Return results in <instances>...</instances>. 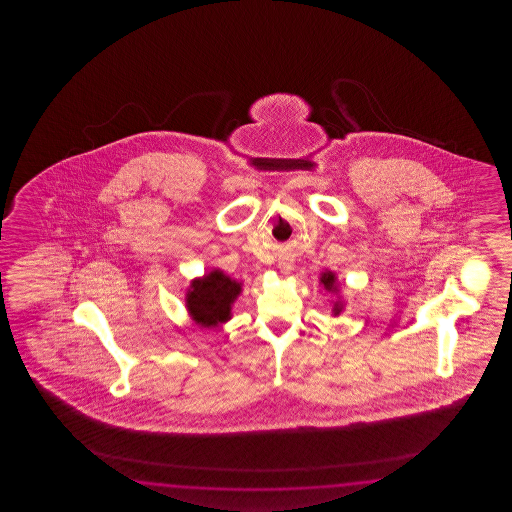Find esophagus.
<instances>
[{"instance_id":"1","label":"esophagus","mask_w":512,"mask_h":512,"mask_svg":"<svg viewBox=\"0 0 512 512\" xmlns=\"http://www.w3.org/2000/svg\"><path fill=\"white\" fill-rule=\"evenodd\" d=\"M280 271L283 272V274H291V271H293V263L289 260H280Z\"/></svg>"}]
</instances>
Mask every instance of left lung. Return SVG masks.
I'll return each instance as SVG.
<instances>
[{"label":"left lung","mask_w":512,"mask_h":512,"mask_svg":"<svg viewBox=\"0 0 512 512\" xmlns=\"http://www.w3.org/2000/svg\"><path fill=\"white\" fill-rule=\"evenodd\" d=\"M320 285L322 289L329 294H337V298L331 302V315L338 316L344 311V300L340 296V283H338L337 274L333 271H324L320 274Z\"/></svg>","instance_id":"left-lung-1"}]
</instances>
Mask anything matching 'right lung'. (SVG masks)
Wrapping results in <instances>:
<instances>
[{
  "label": "right lung",
  "instance_id": "right-lung-1",
  "mask_svg": "<svg viewBox=\"0 0 512 512\" xmlns=\"http://www.w3.org/2000/svg\"><path fill=\"white\" fill-rule=\"evenodd\" d=\"M243 291V283L232 280L221 269L194 278L185 294L188 315L197 326L219 327L232 318V307Z\"/></svg>",
  "mask_w": 512,
  "mask_h": 512
}]
</instances>
